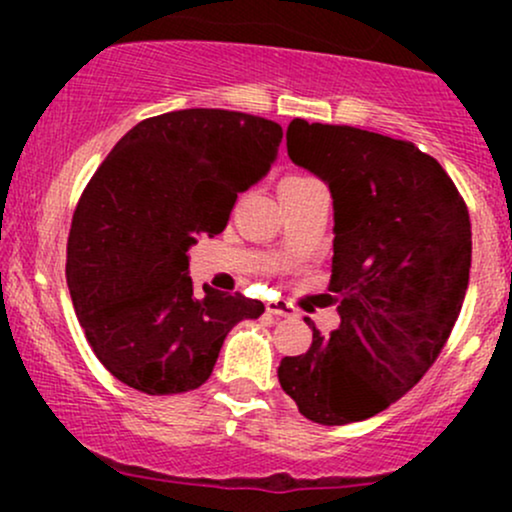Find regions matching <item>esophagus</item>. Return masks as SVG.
<instances>
[{
  "label": "esophagus",
  "mask_w": 512,
  "mask_h": 512,
  "mask_svg": "<svg viewBox=\"0 0 512 512\" xmlns=\"http://www.w3.org/2000/svg\"><path fill=\"white\" fill-rule=\"evenodd\" d=\"M267 313H269V315H276V317H296V313H293L291 305L284 303V301H272V303H267Z\"/></svg>",
  "instance_id": "34e87169"
}]
</instances>
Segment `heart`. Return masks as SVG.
Returning <instances> with one entry per match:
<instances>
[{"mask_svg":"<svg viewBox=\"0 0 512 512\" xmlns=\"http://www.w3.org/2000/svg\"><path fill=\"white\" fill-rule=\"evenodd\" d=\"M315 178H308V175H291V178H286L281 185H291V182H313Z\"/></svg>","mask_w":512,"mask_h":512,"instance_id":"b5f03b06","label":"heart"}]
</instances>
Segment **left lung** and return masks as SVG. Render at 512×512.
I'll return each mask as SVG.
<instances>
[{"label":"left lung","instance_id":"obj_1","mask_svg":"<svg viewBox=\"0 0 512 512\" xmlns=\"http://www.w3.org/2000/svg\"><path fill=\"white\" fill-rule=\"evenodd\" d=\"M286 146L330 185L342 322L327 337L313 325L279 383L305 419L344 426L390 407L436 363L467 293L472 223L450 175L411 142L293 120Z\"/></svg>","mask_w":512,"mask_h":512}]
</instances>
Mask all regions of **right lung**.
<instances>
[{"label": "right lung", "mask_w": 512, "mask_h": 512, "mask_svg": "<svg viewBox=\"0 0 512 512\" xmlns=\"http://www.w3.org/2000/svg\"><path fill=\"white\" fill-rule=\"evenodd\" d=\"M284 129L219 108L146 117L105 156L74 209L67 286L93 354L120 383L178 395L209 380L226 334L264 313L243 293L195 296L187 250L219 236L267 173Z\"/></svg>", "instance_id": "add662e5"}]
</instances>
